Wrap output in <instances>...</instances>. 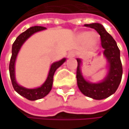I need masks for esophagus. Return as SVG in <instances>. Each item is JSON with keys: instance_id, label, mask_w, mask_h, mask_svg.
Masks as SVG:
<instances>
[{"instance_id": "34e87169", "label": "esophagus", "mask_w": 129, "mask_h": 129, "mask_svg": "<svg viewBox=\"0 0 129 129\" xmlns=\"http://www.w3.org/2000/svg\"><path fill=\"white\" fill-rule=\"evenodd\" d=\"M75 55H76V53H75V51H70V52L69 53V54H68V57H69V58L74 57H75Z\"/></svg>"}]
</instances>
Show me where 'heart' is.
<instances>
[{"label": "heart", "mask_w": 129, "mask_h": 129, "mask_svg": "<svg viewBox=\"0 0 129 129\" xmlns=\"http://www.w3.org/2000/svg\"><path fill=\"white\" fill-rule=\"evenodd\" d=\"M79 38L82 41H87L88 45L92 48H95L99 42V36L97 34L89 31L82 32L79 34Z\"/></svg>", "instance_id": "b5f03b06"}]
</instances>
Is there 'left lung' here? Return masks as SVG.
Instances as JSON below:
<instances>
[{"instance_id":"8db88e82","label":"left lung","mask_w":129,"mask_h":129,"mask_svg":"<svg viewBox=\"0 0 129 129\" xmlns=\"http://www.w3.org/2000/svg\"><path fill=\"white\" fill-rule=\"evenodd\" d=\"M84 26L95 29L100 35L102 46L104 48L103 54L108 61L109 69L106 78L102 82H88L84 78L81 71V60L77 58V84L79 90L86 96L97 100L106 99L116 92L121 82L122 66L120 60V51L116 41L105 30L101 24L92 23L90 24H84Z\"/></svg>"}]
</instances>
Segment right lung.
Returning <instances> with one entry per match:
<instances>
[{
  "mask_svg": "<svg viewBox=\"0 0 129 129\" xmlns=\"http://www.w3.org/2000/svg\"><path fill=\"white\" fill-rule=\"evenodd\" d=\"M45 29H46L45 27H41V26H34V27H31L28 28L27 30H25L24 32L21 34L16 38L15 41L13 44V47H12V57H11L10 62L9 70H10V75L13 88L19 95H22L23 97H24L30 101L40 99L49 93V92L52 88L53 78H54L55 71L57 70V68H59L66 61V58H63L61 60L55 62L51 64L49 72H48V78H47L46 81H45V83L40 87L35 88V89H27V88H25L24 87L18 85V83L16 82L15 77V60H16L18 53L21 47L24 43V42L30 36H32L34 34L41 31V30H45Z\"/></svg>",
  "mask_w": 129,
  "mask_h": 129,
  "instance_id": "right-lung-1",
  "label": "right lung"
}]
</instances>
